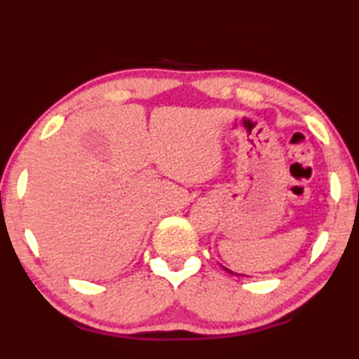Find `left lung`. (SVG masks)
Returning <instances> with one entry per match:
<instances>
[{"mask_svg":"<svg viewBox=\"0 0 359 359\" xmlns=\"http://www.w3.org/2000/svg\"><path fill=\"white\" fill-rule=\"evenodd\" d=\"M224 269H226V271H227V273H229V274H236V273H232V271H229V269H227V267H224ZM236 276H239V274H236Z\"/></svg>","mask_w":359,"mask_h":359,"instance_id":"obj_1","label":"left lung"}]
</instances>
